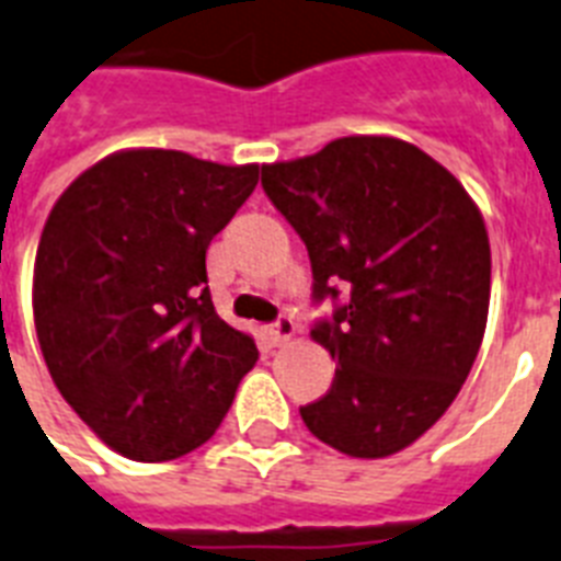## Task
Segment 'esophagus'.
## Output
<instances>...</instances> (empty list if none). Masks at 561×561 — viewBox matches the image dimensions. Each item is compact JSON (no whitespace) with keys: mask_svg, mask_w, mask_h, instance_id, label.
I'll return each mask as SVG.
<instances>
[{"mask_svg":"<svg viewBox=\"0 0 561 561\" xmlns=\"http://www.w3.org/2000/svg\"><path fill=\"white\" fill-rule=\"evenodd\" d=\"M270 335L275 337L277 344H286V341L295 335V321H291L289 314H280V318H277V323H272Z\"/></svg>","mask_w":561,"mask_h":561,"instance_id":"esophagus-1","label":"esophagus"}]
</instances>
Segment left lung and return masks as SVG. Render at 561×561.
Instances as JSON below:
<instances>
[{
  "mask_svg": "<svg viewBox=\"0 0 561 561\" xmlns=\"http://www.w3.org/2000/svg\"><path fill=\"white\" fill-rule=\"evenodd\" d=\"M261 183L307 243L312 298L350 289L309 332L335 378L300 419L346 456L401 453L447 413L479 355L490 307L479 206L427 151L387 134L266 163Z\"/></svg>",
  "mask_w": 561,
  "mask_h": 561,
  "instance_id": "1",
  "label": "left lung"
}]
</instances>
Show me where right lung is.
Masks as SVG:
<instances>
[{"mask_svg":"<svg viewBox=\"0 0 561 561\" xmlns=\"http://www.w3.org/2000/svg\"><path fill=\"white\" fill-rule=\"evenodd\" d=\"M257 163L123 148L50 208L34 327L59 396L119 456L171 461L215 436L257 346L215 312L206 249Z\"/></svg>","mask_w":561,"mask_h":561,"instance_id":"add662e5","label":"right lung"}]
</instances>
